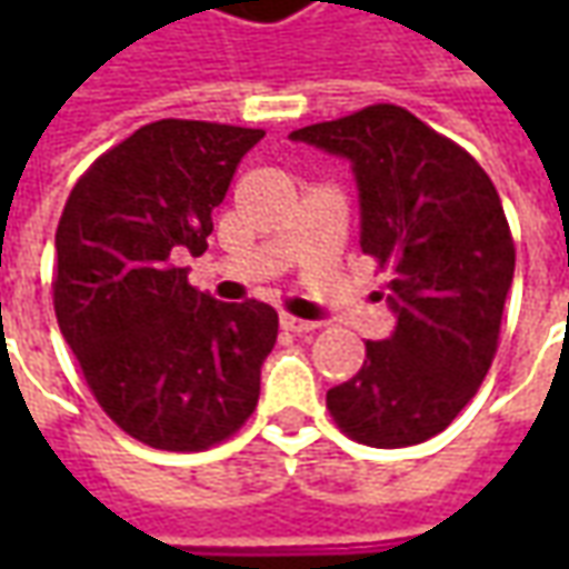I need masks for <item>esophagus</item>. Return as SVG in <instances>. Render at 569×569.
<instances>
[{"label":"esophagus","mask_w":569,"mask_h":569,"mask_svg":"<svg viewBox=\"0 0 569 569\" xmlns=\"http://www.w3.org/2000/svg\"><path fill=\"white\" fill-rule=\"evenodd\" d=\"M280 326H283L286 332H292V335H308L313 332V329H320V322L301 320V317H292V313H283V317H280Z\"/></svg>","instance_id":"34e87169"}]
</instances>
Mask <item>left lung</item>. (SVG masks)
I'll return each instance as SVG.
<instances>
[{"mask_svg": "<svg viewBox=\"0 0 569 569\" xmlns=\"http://www.w3.org/2000/svg\"><path fill=\"white\" fill-rule=\"evenodd\" d=\"M292 140L353 163L362 252L390 271L396 332L326 393L338 429L371 448L432 439L488 375L515 273V240L481 163L393 103L310 124Z\"/></svg>", "mask_w": 569, "mask_h": 569, "instance_id": "8db88e82", "label": "left lung"}]
</instances>
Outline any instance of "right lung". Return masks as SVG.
<instances>
[{
    "mask_svg": "<svg viewBox=\"0 0 569 569\" xmlns=\"http://www.w3.org/2000/svg\"><path fill=\"white\" fill-rule=\"evenodd\" d=\"M259 128L161 118L84 170L57 224L54 313L109 418L158 451H207L259 402L277 341L264 301L224 305L188 286Z\"/></svg>",
    "mask_w": 569,
    "mask_h": 569,
    "instance_id": "obj_1",
    "label": "right lung"
}]
</instances>
